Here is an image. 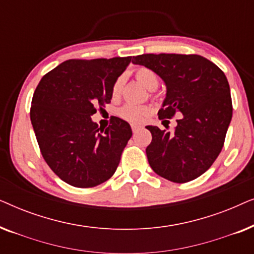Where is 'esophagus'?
Returning a JSON list of instances; mask_svg holds the SVG:
<instances>
[{
  "label": "esophagus",
  "mask_w": 254,
  "mask_h": 254,
  "mask_svg": "<svg viewBox=\"0 0 254 254\" xmlns=\"http://www.w3.org/2000/svg\"><path fill=\"white\" fill-rule=\"evenodd\" d=\"M140 128H141L140 125H136V124L131 125V130H133V133H136V131L140 129Z\"/></svg>",
  "instance_id": "esophagus-1"
}]
</instances>
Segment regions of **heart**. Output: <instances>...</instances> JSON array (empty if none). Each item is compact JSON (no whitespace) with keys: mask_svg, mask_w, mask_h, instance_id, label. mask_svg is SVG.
Instances as JSON below:
<instances>
[{"mask_svg":"<svg viewBox=\"0 0 254 254\" xmlns=\"http://www.w3.org/2000/svg\"><path fill=\"white\" fill-rule=\"evenodd\" d=\"M137 81L144 86L145 89L156 90L158 86V77L154 71L148 68H140L135 72ZM121 86H123V77H119L114 82L112 86V95L118 96L121 91ZM149 113V109L147 106H138L134 104H127L120 111L121 117L125 118L126 120L129 121H141L145 114Z\"/></svg>","mask_w":254,"mask_h":254,"instance_id":"obj_1","label":"heart"}]
</instances>
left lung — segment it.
Wrapping results in <instances>:
<instances>
[{
  "instance_id": "8db88e82",
  "label": "left lung",
  "mask_w": 254,
  "mask_h": 254,
  "mask_svg": "<svg viewBox=\"0 0 254 254\" xmlns=\"http://www.w3.org/2000/svg\"><path fill=\"white\" fill-rule=\"evenodd\" d=\"M131 62L150 69L165 83L159 119L183 114L173 131L145 127L152 135L145 149L151 169L173 183L197 178L220 155L232 118L230 86L224 72L194 54H143Z\"/></svg>"
}]
</instances>
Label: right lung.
<instances>
[{
    "instance_id": "1",
    "label": "right lung",
    "mask_w": 254,
    "mask_h": 254,
    "mask_svg": "<svg viewBox=\"0 0 254 254\" xmlns=\"http://www.w3.org/2000/svg\"><path fill=\"white\" fill-rule=\"evenodd\" d=\"M131 57L62 62L41 78L31 106L40 151L59 178L75 187L109 180L131 136L127 121L114 117L106 129L93 123L97 106L111 103L112 86Z\"/></svg>"
}]
</instances>
